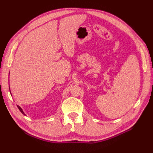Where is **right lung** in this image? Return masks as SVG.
I'll return each mask as SVG.
<instances>
[{
	"label": "right lung",
	"instance_id": "obj_1",
	"mask_svg": "<svg viewBox=\"0 0 153 153\" xmlns=\"http://www.w3.org/2000/svg\"><path fill=\"white\" fill-rule=\"evenodd\" d=\"M17 107L18 108V109H19L20 110V112L22 113V114H24V115H25V114H24V112H23V110H22V109L21 108V107H20V106H18V105H17Z\"/></svg>",
	"mask_w": 153,
	"mask_h": 153
}]
</instances>
